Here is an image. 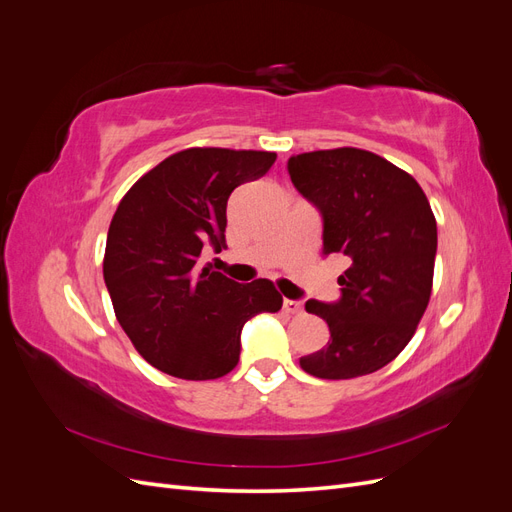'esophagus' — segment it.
Wrapping results in <instances>:
<instances>
[{"label":"esophagus","mask_w":512,"mask_h":512,"mask_svg":"<svg viewBox=\"0 0 512 512\" xmlns=\"http://www.w3.org/2000/svg\"><path fill=\"white\" fill-rule=\"evenodd\" d=\"M284 312L292 314V316H299V314H303V303L292 301V299H284Z\"/></svg>","instance_id":"1"}]
</instances>
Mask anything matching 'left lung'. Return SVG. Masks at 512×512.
<instances>
[{"label": "left lung", "mask_w": 512, "mask_h": 512, "mask_svg": "<svg viewBox=\"0 0 512 512\" xmlns=\"http://www.w3.org/2000/svg\"><path fill=\"white\" fill-rule=\"evenodd\" d=\"M288 175L322 213L324 254L350 260L337 277L342 299L305 303L331 339L299 363L322 380L374 374L408 346L429 305L438 250L429 200L406 170L356 147L299 153Z\"/></svg>", "instance_id": "1"}]
</instances>
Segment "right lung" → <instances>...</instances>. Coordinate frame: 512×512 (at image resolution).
Returning <instances> with one entry per match:
<instances>
[{
  "mask_svg": "<svg viewBox=\"0 0 512 512\" xmlns=\"http://www.w3.org/2000/svg\"><path fill=\"white\" fill-rule=\"evenodd\" d=\"M277 153L190 147L173 153L121 198L108 226L104 282L115 316L147 363L183 380H215L239 363L243 324L280 312L273 282L239 284L200 265L226 245L237 185L267 173Z\"/></svg>",
  "mask_w": 512,
  "mask_h": 512,
  "instance_id": "obj_1",
  "label": "right lung"
}]
</instances>
